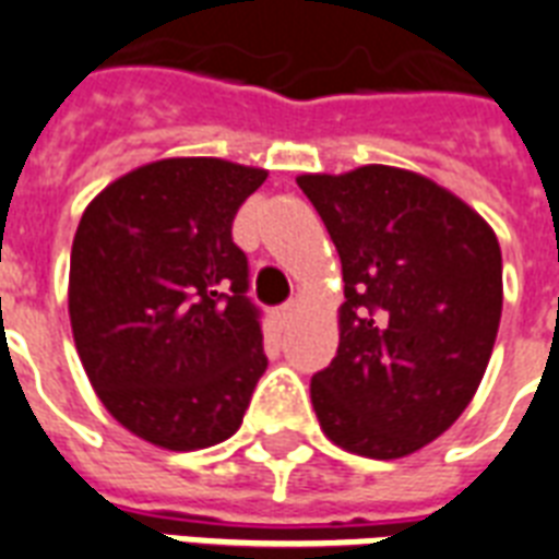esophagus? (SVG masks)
Wrapping results in <instances>:
<instances>
[{"label": "esophagus", "instance_id": "esophagus-1", "mask_svg": "<svg viewBox=\"0 0 559 559\" xmlns=\"http://www.w3.org/2000/svg\"><path fill=\"white\" fill-rule=\"evenodd\" d=\"M293 317H296V305H293V301H287V305H281V308L275 310V319H278L281 325H289Z\"/></svg>", "mask_w": 559, "mask_h": 559}]
</instances>
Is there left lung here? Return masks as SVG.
<instances>
[{
  "mask_svg": "<svg viewBox=\"0 0 559 559\" xmlns=\"http://www.w3.org/2000/svg\"><path fill=\"white\" fill-rule=\"evenodd\" d=\"M296 181L346 281L336 357L310 381L319 425L360 457H407L449 431L487 372L504 298L496 231L399 166Z\"/></svg>",
  "mask_w": 559,
  "mask_h": 559,
  "instance_id": "obj_1",
  "label": "left lung"
}]
</instances>
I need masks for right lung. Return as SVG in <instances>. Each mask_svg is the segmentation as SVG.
Masks as SVG:
<instances>
[{"label":"right lung","instance_id":"right-lung-1","mask_svg":"<svg viewBox=\"0 0 559 559\" xmlns=\"http://www.w3.org/2000/svg\"><path fill=\"white\" fill-rule=\"evenodd\" d=\"M266 169L164 157L102 190L70 254V325L105 411L157 449L195 451L240 428L266 372L249 261L231 240Z\"/></svg>","mask_w":559,"mask_h":559}]
</instances>
